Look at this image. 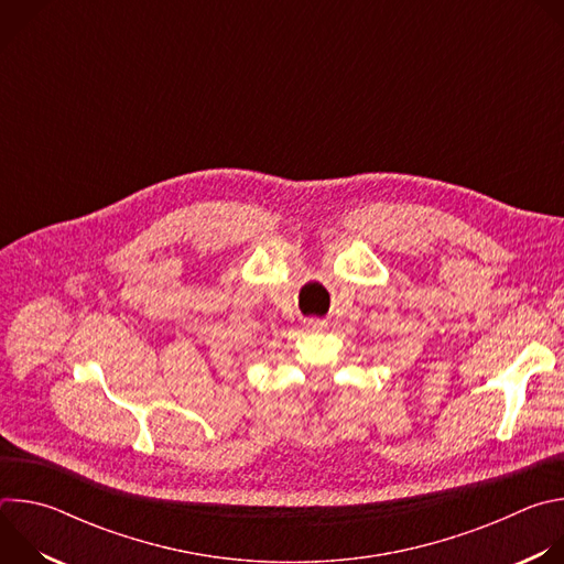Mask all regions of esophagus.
I'll list each match as a JSON object with an SVG mask.
<instances>
[{"label":"esophagus","mask_w":564,"mask_h":564,"mask_svg":"<svg viewBox=\"0 0 564 564\" xmlns=\"http://www.w3.org/2000/svg\"><path fill=\"white\" fill-rule=\"evenodd\" d=\"M305 330H312V333H318V330H326L328 328V321L326 318H316V316H310L303 321Z\"/></svg>","instance_id":"34e87169"}]
</instances>
